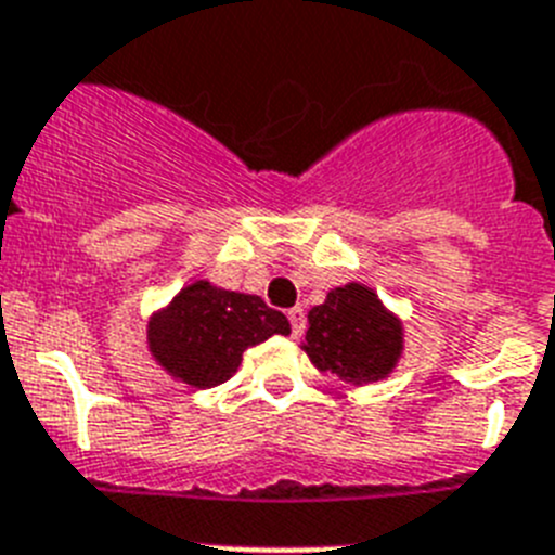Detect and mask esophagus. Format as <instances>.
<instances>
[{"label": "esophagus", "mask_w": 555, "mask_h": 555, "mask_svg": "<svg viewBox=\"0 0 555 555\" xmlns=\"http://www.w3.org/2000/svg\"><path fill=\"white\" fill-rule=\"evenodd\" d=\"M288 322H292L294 336H302V331H306V311L302 308H292L288 311Z\"/></svg>", "instance_id": "1"}]
</instances>
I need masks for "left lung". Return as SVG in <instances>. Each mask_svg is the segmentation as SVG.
I'll return each instance as SVG.
<instances>
[{"label": "left lung", "mask_w": 555, "mask_h": 555, "mask_svg": "<svg viewBox=\"0 0 555 555\" xmlns=\"http://www.w3.org/2000/svg\"><path fill=\"white\" fill-rule=\"evenodd\" d=\"M405 350L403 320L384 306L375 288L345 283L308 311L302 352L320 372L350 386L386 380Z\"/></svg>", "instance_id": "left-lung-1"}]
</instances>
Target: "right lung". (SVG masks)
Instances as JSON below:
<instances>
[{
	"label": "right lung",
	"instance_id": "add662e5",
	"mask_svg": "<svg viewBox=\"0 0 555 555\" xmlns=\"http://www.w3.org/2000/svg\"><path fill=\"white\" fill-rule=\"evenodd\" d=\"M288 333L286 317L267 308L258 294L230 292L197 278L152 311L146 350L169 377L210 389L235 375L247 347Z\"/></svg>",
	"mask_w": 555,
	"mask_h": 555
}]
</instances>
